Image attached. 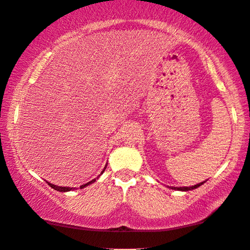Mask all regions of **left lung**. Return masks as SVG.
<instances>
[{"instance_id": "obj_1", "label": "left lung", "mask_w": 250, "mask_h": 250, "mask_svg": "<svg viewBox=\"0 0 250 250\" xmlns=\"http://www.w3.org/2000/svg\"><path fill=\"white\" fill-rule=\"evenodd\" d=\"M204 183H206V181L199 183L197 185H193V186H183V188H175V186H170L171 189H177V191H183V192H186V191H192V189L194 188H198L199 186H201Z\"/></svg>"}]
</instances>
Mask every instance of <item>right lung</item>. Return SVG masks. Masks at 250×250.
I'll return each mask as SVG.
<instances>
[{"label":"right lung","mask_w":250,"mask_h":250,"mask_svg":"<svg viewBox=\"0 0 250 250\" xmlns=\"http://www.w3.org/2000/svg\"><path fill=\"white\" fill-rule=\"evenodd\" d=\"M106 167H107V165L105 166L104 169H103V171L101 172V175L103 174V172L105 171ZM101 175H99V176H101ZM99 176H98V177H99ZM98 177H97V178H95V179H92V181H90L89 183H86V184H83V185H81V186H80V188H85V186H88V185L92 184V183H95V182H96V179H98ZM48 184H49L50 186H51V188H52L53 189H56V191H59V192H68V191H72V189H76L75 188H62V186L53 185V184H51V183H48Z\"/></svg>","instance_id":"1"}]
</instances>
